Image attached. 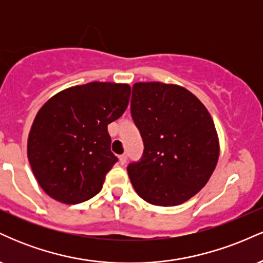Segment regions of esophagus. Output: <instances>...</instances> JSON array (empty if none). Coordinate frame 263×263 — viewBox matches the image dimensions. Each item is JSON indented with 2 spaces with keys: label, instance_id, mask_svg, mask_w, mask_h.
I'll return each mask as SVG.
<instances>
[{
  "label": "esophagus",
  "instance_id": "1",
  "mask_svg": "<svg viewBox=\"0 0 263 263\" xmlns=\"http://www.w3.org/2000/svg\"><path fill=\"white\" fill-rule=\"evenodd\" d=\"M119 161H120V163H121L122 165L126 164V162H127V156H126V155L119 156Z\"/></svg>",
  "mask_w": 263,
  "mask_h": 263
}]
</instances>
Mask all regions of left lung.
<instances>
[{
    "instance_id": "8db88e82",
    "label": "left lung",
    "mask_w": 263,
    "mask_h": 263,
    "mask_svg": "<svg viewBox=\"0 0 263 263\" xmlns=\"http://www.w3.org/2000/svg\"><path fill=\"white\" fill-rule=\"evenodd\" d=\"M131 116L144 146L140 161L127 165L136 193L159 206L194 197L219 158L218 135L206 107L182 86L136 83Z\"/></svg>"
}]
</instances>
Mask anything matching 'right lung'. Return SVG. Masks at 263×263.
Returning <instances> with one entry per match:
<instances>
[{"mask_svg": "<svg viewBox=\"0 0 263 263\" xmlns=\"http://www.w3.org/2000/svg\"><path fill=\"white\" fill-rule=\"evenodd\" d=\"M127 84L93 83L63 90L38 111L27 153L33 174L49 197L79 204L95 197L117 162L107 125L127 108Z\"/></svg>", "mask_w": 263, "mask_h": 263, "instance_id": "right-lung-1", "label": "right lung"}]
</instances>
